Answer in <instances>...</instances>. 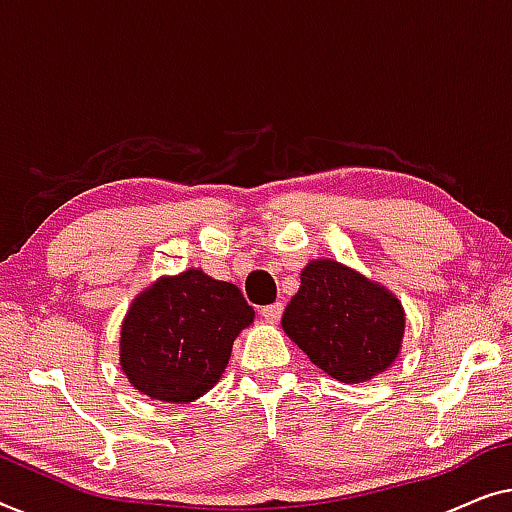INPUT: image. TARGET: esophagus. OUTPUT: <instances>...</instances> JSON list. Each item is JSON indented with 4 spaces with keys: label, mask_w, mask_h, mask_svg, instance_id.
I'll return each mask as SVG.
<instances>
[{
    "label": "esophagus",
    "mask_w": 512,
    "mask_h": 512,
    "mask_svg": "<svg viewBox=\"0 0 512 512\" xmlns=\"http://www.w3.org/2000/svg\"><path fill=\"white\" fill-rule=\"evenodd\" d=\"M259 315L269 322V325H276V322L280 320V315H283V304H269L264 306L262 311H259Z\"/></svg>",
    "instance_id": "1"
}]
</instances>
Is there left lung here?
Returning a JSON list of instances; mask_svg holds the SVG:
<instances>
[{
  "label": "left lung",
  "mask_w": 512,
  "mask_h": 512,
  "mask_svg": "<svg viewBox=\"0 0 512 512\" xmlns=\"http://www.w3.org/2000/svg\"><path fill=\"white\" fill-rule=\"evenodd\" d=\"M280 325L318 369L357 385L397 362L406 313L397 294L364 273L336 259H311Z\"/></svg>",
  "instance_id": "left-lung-1"
}]
</instances>
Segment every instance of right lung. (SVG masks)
<instances>
[{
	"label": "right lung",
	"mask_w": 512,
	"mask_h": 512,
	"mask_svg": "<svg viewBox=\"0 0 512 512\" xmlns=\"http://www.w3.org/2000/svg\"><path fill=\"white\" fill-rule=\"evenodd\" d=\"M253 320V306L234 283L201 269L160 276L127 308L120 369L150 399L190 403L222 378L236 336Z\"/></svg>",
	"instance_id": "obj_1"
}]
</instances>
